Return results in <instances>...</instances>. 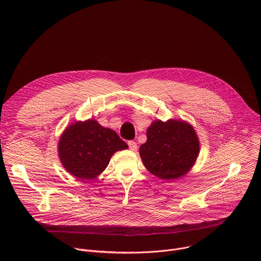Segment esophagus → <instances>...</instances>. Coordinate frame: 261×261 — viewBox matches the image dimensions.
I'll return each instance as SVG.
<instances>
[{
	"mask_svg": "<svg viewBox=\"0 0 261 261\" xmlns=\"http://www.w3.org/2000/svg\"><path fill=\"white\" fill-rule=\"evenodd\" d=\"M128 145H129V148L131 151H136L137 150V143L133 140H130L128 141Z\"/></svg>",
	"mask_w": 261,
	"mask_h": 261,
	"instance_id": "1",
	"label": "esophagus"
}]
</instances>
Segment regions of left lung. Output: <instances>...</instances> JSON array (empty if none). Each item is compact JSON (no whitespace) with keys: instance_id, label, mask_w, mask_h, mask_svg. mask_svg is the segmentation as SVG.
I'll return each mask as SVG.
<instances>
[{"instance_id":"left-lung-1","label":"left lung","mask_w":261,"mask_h":261,"mask_svg":"<svg viewBox=\"0 0 261 261\" xmlns=\"http://www.w3.org/2000/svg\"><path fill=\"white\" fill-rule=\"evenodd\" d=\"M146 137L139 148L140 158L148 171L162 179L185 175L198 157L199 140L187 122L154 121L146 130Z\"/></svg>"}]
</instances>
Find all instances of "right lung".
<instances>
[{"mask_svg":"<svg viewBox=\"0 0 261 261\" xmlns=\"http://www.w3.org/2000/svg\"><path fill=\"white\" fill-rule=\"evenodd\" d=\"M128 148L127 143L111 129L95 120L75 122L62 134L59 157L64 168L73 176L92 179L108 165L116 152Z\"/></svg>","mask_w":261,"mask_h":261,"instance_id":"1","label":"right lung"}]
</instances>
